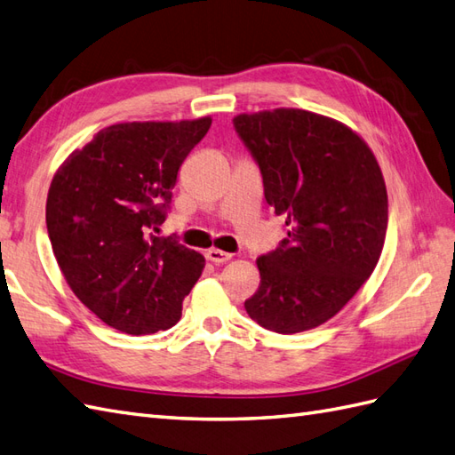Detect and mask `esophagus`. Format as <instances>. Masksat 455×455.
Returning a JSON list of instances; mask_svg holds the SVG:
<instances>
[{
  "mask_svg": "<svg viewBox=\"0 0 455 455\" xmlns=\"http://www.w3.org/2000/svg\"><path fill=\"white\" fill-rule=\"evenodd\" d=\"M207 259L209 261H213V263H227L228 259H232V253H228V251H223V250H217V248H211V250H207Z\"/></svg>",
  "mask_w": 455,
  "mask_h": 455,
  "instance_id": "esophagus-1",
  "label": "esophagus"
}]
</instances>
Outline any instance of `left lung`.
Here are the masks:
<instances>
[{
    "label": "left lung",
    "instance_id": "left-lung-1",
    "mask_svg": "<svg viewBox=\"0 0 455 455\" xmlns=\"http://www.w3.org/2000/svg\"><path fill=\"white\" fill-rule=\"evenodd\" d=\"M232 124L287 227V238L258 259L261 283L244 308L275 333L312 330L355 297L379 259L387 228L382 171L361 137L320 114L279 108Z\"/></svg>",
    "mask_w": 455,
    "mask_h": 455
}]
</instances>
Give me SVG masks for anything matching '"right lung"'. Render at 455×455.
Listing matches in <instances>:
<instances>
[{
  "instance_id": "1",
  "label": "right lung",
  "mask_w": 455,
  "mask_h": 455,
  "mask_svg": "<svg viewBox=\"0 0 455 455\" xmlns=\"http://www.w3.org/2000/svg\"><path fill=\"white\" fill-rule=\"evenodd\" d=\"M211 118L130 122L99 132L52 180L46 227L76 297L130 335L172 327L205 266L176 236L158 238L178 171Z\"/></svg>"
}]
</instances>
